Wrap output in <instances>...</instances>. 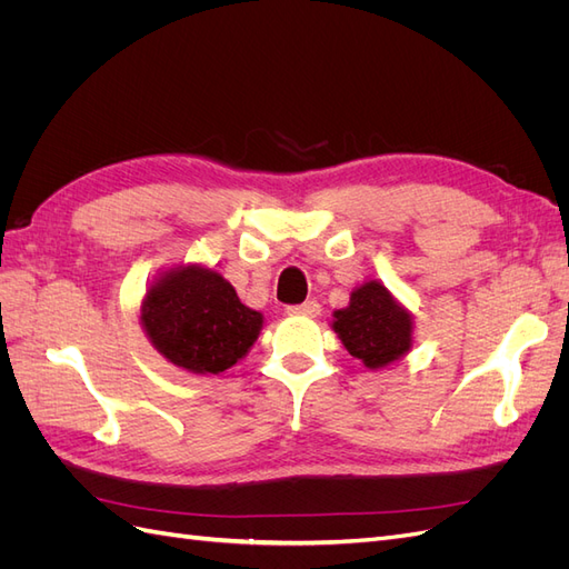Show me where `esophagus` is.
Returning a JSON list of instances; mask_svg holds the SVG:
<instances>
[{"label":"esophagus","instance_id":"esophagus-1","mask_svg":"<svg viewBox=\"0 0 569 569\" xmlns=\"http://www.w3.org/2000/svg\"><path fill=\"white\" fill-rule=\"evenodd\" d=\"M287 313H289V316L316 318V316L320 313V303H318L316 299H311V301H303V303H299V306H289V308H287Z\"/></svg>","mask_w":569,"mask_h":569}]
</instances>
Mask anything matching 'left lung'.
<instances>
[{"label": "left lung", "mask_w": 569, "mask_h": 569, "mask_svg": "<svg viewBox=\"0 0 569 569\" xmlns=\"http://www.w3.org/2000/svg\"><path fill=\"white\" fill-rule=\"evenodd\" d=\"M332 330L368 370H382L412 349L410 311L377 280L351 291L349 306L332 313Z\"/></svg>", "instance_id": "obj_1"}]
</instances>
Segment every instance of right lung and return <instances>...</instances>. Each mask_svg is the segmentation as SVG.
<instances>
[{
  "label": "right lung",
  "mask_w": 569,
  "mask_h": 569,
  "mask_svg": "<svg viewBox=\"0 0 569 569\" xmlns=\"http://www.w3.org/2000/svg\"><path fill=\"white\" fill-rule=\"evenodd\" d=\"M140 320L168 363L206 377L242 360L263 327V316L239 301L216 268L201 263L163 270L147 289Z\"/></svg>",
  "instance_id": "right-lung-1"
}]
</instances>
